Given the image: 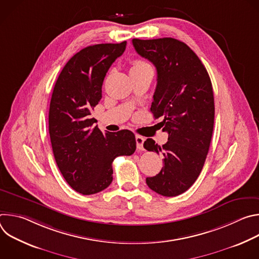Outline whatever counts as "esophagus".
<instances>
[{"label":"esophagus","instance_id":"obj_1","mask_svg":"<svg viewBox=\"0 0 259 259\" xmlns=\"http://www.w3.org/2000/svg\"><path fill=\"white\" fill-rule=\"evenodd\" d=\"M135 140H136V145H137V149L140 151H143V142L145 140L144 137L140 136V135H136L135 136Z\"/></svg>","mask_w":259,"mask_h":259}]
</instances>
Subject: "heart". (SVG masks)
I'll return each instance as SVG.
<instances>
[{
    "instance_id": "1",
    "label": "heart",
    "mask_w": 259,
    "mask_h": 259,
    "mask_svg": "<svg viewBox=\"0 0 259 259\" xmlns=\"http://www.w3.org/2000/svg\"><path fill=\"white\" fill-rule=\"evenodd\" d=\"M149 67H151L149 63L145 62V61H143V60H139V59H137V60L132 61V63H131V69H130V70H131V72H132V71L142 70V69L149 68Z\"/></svg>"
}]
</instances>
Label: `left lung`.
<instances>
[{
  "instance_id": "left-lung-1",
  "label": "left lung",
  "mask_w": 259,
  "mask_h": 259,
  "mask_svg": "<svg viewBox=\"0 0 259 259\" xmlns=\"http://www.w3.org/2000/svg\"><path fill=\"white\" fill-rule=\"evenodd\" d=\"M132 44L157 68L151 112L168 133L162 146L152 138L143 143L145 150L164 157L162 170L145 181L157 194L175 197L195 183L209 151L215 113L211 80L197 54L181 41L133 39Z\"/></svg>"
}]
</instances>
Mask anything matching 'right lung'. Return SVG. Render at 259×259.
<instances>
[{
    "label": "right lung",
    "mask_w": 259,
    "mask_h": 259,
    "mask_svg": "<svg viewBox=\"0 0 259 259\" xmlns=\"http://www.w3.org/2000/svg\"><path fill=\"white\" fill-rule=\"evenodd\" d=\"M120 44L88 46L73 55L55 83L49 108V134L56 164L69 186L93 195L113 181V161L136 150L133 132L102 133L91 112L102 97L110 65L126 49Z\"/></svg>",
    "instance_id": "right-lung-1"
}]
</instances>
